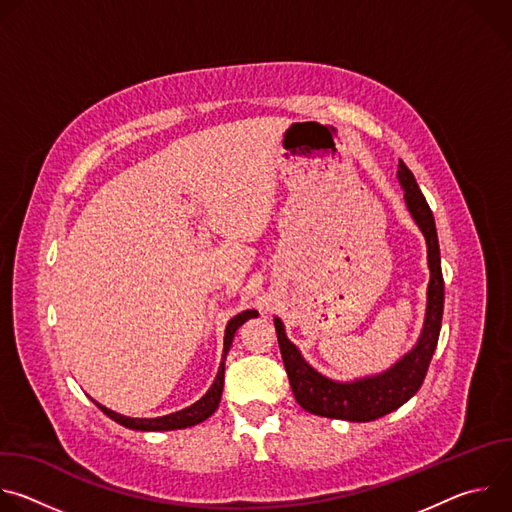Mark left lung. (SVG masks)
Returning a JSON list of instances; mask_svg holds the SVG:
<instances>
[{
    "label": "left lung",
    "instance_id": "obj_1",
    "mask_svg": "<svg viewBox=\"0 0 512 512\" xmlns=\"http://www.w3.org/2000/svg\"><path fill=\"white\" fill-rule=\"evenodd\" d=\"M397 176L405 188L407 208L427 241L431 279L427 287V314L421 338L417 346L401 362H397L391 371L356 383H334L310 367L300 356L298 348L285 338L283 324L275 320L277 342L291 391H294V397L302 409L314 415L364 423L399 409L423 385L431 356L437 346V338H440L444 316V275L435 221L425 196L415 182V176L403 160H399Z\"/></svg>",
    "mask_w": 512,
    "mask_h": 512
}]
</instances>
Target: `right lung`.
<instances>
[{"label": "right lung", "mask_w": 512, "mask_h": 512, "mask_svg": "<svg viewBox=\"0 0 512 512\" xmlns=\"http://www.w3.org/2000/svg\"><path fill=\"white\" fill-rule=\"evenodd\" d=\"M253 316H257V312L247 310V312L237 314V316L227 324V330H225V350H223L225 356H227V352H229V348H231V342H233V336H235L237 328H239L245 320H249V318H253ZM223 387H225V358H223V362H221V369H218V375H216L212 387L208 389V393H206L200 401H196L194 405H190V407H186V409H182V411H178V413L164 415V417H156V419H133V417L119 415V413H115V411H111V409H107V407H103V405H99V403H97V405L101 407V411H103L107 417H111L113 421H117V423L123 425V427L139 429V431H168V429L190 427V425H196V423L208 419V417L216 411L218 403H221Z\"/></svg>", "instance_id": "obj_1"}]
</instances>
